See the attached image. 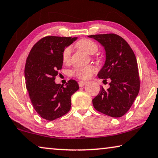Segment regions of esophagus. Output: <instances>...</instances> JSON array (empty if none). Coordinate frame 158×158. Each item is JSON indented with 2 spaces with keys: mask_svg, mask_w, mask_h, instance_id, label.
<instances>
[{
  "mask_svg": "<svg viewBox=\"0 0 158 158\" xmlns=\"http://www.w3.org/2000/svg\"><path fill=\"white\" fill-rule=\"evenodd\" d=\"M87 83L86 81H80L78 82V84H79V86L80 87H83Z\"/></svg>",
  "mask_w": 158,
  "mask_h": 158,
  "instance_id": "obj_1",
  "label": "esophagus"
}]
</instances>
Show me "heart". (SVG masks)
Returning <instances> with one entry per match:
<instances>
[{
	"label": "heart",
	"instance_id": "1",
	"mask_svg": "<svg viewBox=\"0 0 158 158\" xmlns=\"http://www.w3.org/2000/svg\"><path fill=\"white\" fill-rule=\"evenodd\" d=\"M77 47L80 50L85 52L86 53L93 55L98 51V45L94 41L89 39H82L77 43ZM71 54V48L70 47L66 48L63 53V62L68 63L70 58ZM96 71V68L93 65H86L82 67L76 68L74 70L73 74L77 78L82 80H86L90 78Z\"/></svg>",
	"mask_w": 158,
	"mask_h": 158
}]
</instances>
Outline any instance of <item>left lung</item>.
Returning <instances> with one entry per match:
<instances>
[{
    "label": "left lung",
    "mask_w": 158,
    "mask_h": 158,
    "mask_svg": "<svg viewBox=\"0 0 158 158\" xmlns=\"http://www.w3.org/2000/svg\"><path fill=\"white\" fill-rule=\"evenodd\" d=\"M100 43L106 51V61L98 73L100 79L110 80L109 88L101 87L93 100L98 111L120 118L129 110L140 90L138 63L126 41L116 34L88 35Z\"/></svg>",
    "instance_id": "8db88e82"
}]
</instances>
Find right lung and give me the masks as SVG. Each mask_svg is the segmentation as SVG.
Masks as SVG:
<instances>
[{
  "label": "right lung",
  "mask_w": 158,
  "mask_h": 158,
  "mask_svg": "<svg viewBox=\"0 0 158 158\" xmlns=\"http://www.w3.org/2000/svg\"><path fill=\"white\" fill-rule=\"evenodd\" d=\"M77 38L47 36L38 41L26 60L25 79L26 88L35 111L47 120L62 117L70 110L71 95L79 89L75 80L65 87L55 82L62 68L65 48Z\"/></svg>",
  "instance_id": "obj_1"
}]
</instances>
